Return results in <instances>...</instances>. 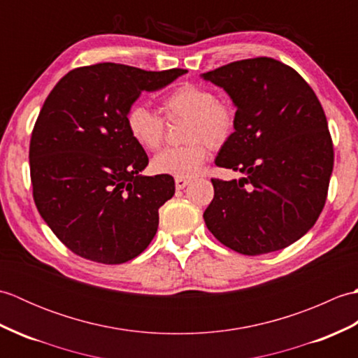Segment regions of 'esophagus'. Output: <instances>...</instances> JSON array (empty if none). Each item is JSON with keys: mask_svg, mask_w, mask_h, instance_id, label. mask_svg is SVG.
<instances>
[{"mask_svg": "<svg viewBox=\"0 0 358 358\" xmlns=\"http://www.w3.org/2000/svg\"><path fill=\"white\" fill-rule=\"evenodd\" d=\"M189 185V178H175V187L178 189H185Z\"/></svg>", "mask_w": 358, "mask_h": 358, "instance_id": "obj_1", "label": "esophagus"}]
</instances>
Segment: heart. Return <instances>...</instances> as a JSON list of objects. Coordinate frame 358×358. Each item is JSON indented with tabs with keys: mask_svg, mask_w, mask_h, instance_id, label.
Here are the masks:
<instances>
[{
	"mask_svg": "<svg viewBox=\"0 0 358 358\" xmlns=\"http://www.w3.org/2000/svg\"><path fill=\"white\" fill-rule=\"evenodd\" d=\"M162 108L169 123L186 120L185 146L167 148L152 159L157 173L177 178H191L200 172L209 157V146L218 149L229 141L237 127L235 106L217 98L208 86L196 83H181L167 94ZM146 104L134 103L126 110V127L132 140L146 150H155L166 136V121Z\"/></svg>",
	"mask_w": 358,
	"mask_h": 358,
	"instance_id": "1",
	"label": "heart"
}]
</instances>
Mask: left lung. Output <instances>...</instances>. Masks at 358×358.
<instances>
[{"label": "left lung", "instance_id": "left-lung-1", "mask_svg": "<svg viewBox=\"0 0 358 358\" xmlns=\"http://www.w3.org/2000/svg\"><path fill=\"white\" fill-rule=\"evenodd\" d=\"M237 106V127L215 164L246 173L212 178L203 218L212 235L243 255H262L301 238L320 217L334 167L324 110L301 75L268 57L203 73Z\"/></svg>", "mask_w": 358, "mask_h": 358}]
</instances>
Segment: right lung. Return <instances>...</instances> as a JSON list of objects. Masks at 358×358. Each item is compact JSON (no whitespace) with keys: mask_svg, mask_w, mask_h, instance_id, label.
<instances>
[{"mask_svg":"<svg viewBox=\"0 0 358 358\" xmlns=\"http://www.w3.org/2000/svg\"><path fill=\"white\" fill-rule=\"evenodd\" d=\"M186 69L143 71L115 63L67 72L45 98L30 136L36 209L63 245L86 260L121 264L155 237L158 209L172 199L171 175L141 177L149 158L126 127L144 90Z\"/></svg>","mask_w":358,"mask_h":358,"instance_id":"1","label":"right lung"}]
</instances>
